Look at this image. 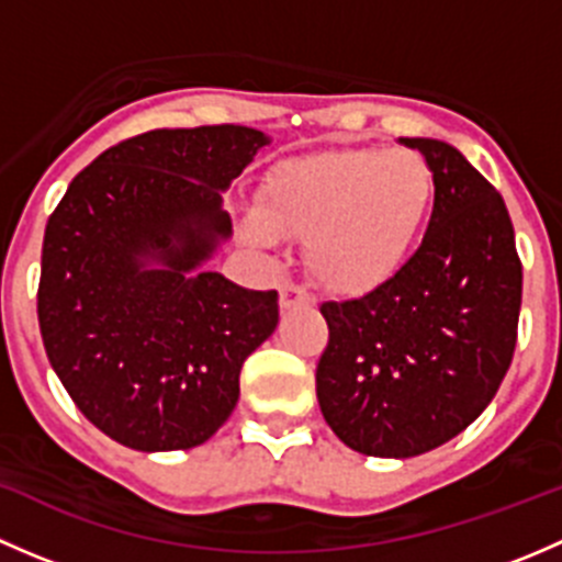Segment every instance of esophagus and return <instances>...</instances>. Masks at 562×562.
<instances>
[{
  "mask_svg": "<svg viewBox=\"0 0 562 562\" xmlns=\"http://www.w3.org/2000/svg\"><path fill=\"white\" fill-rule=\"evenodd\" d=\"M310 302H313V296H310L302 285H296V282H282L280 288L282 310H291V307H299V304H310Z\"/></svg>",
  "mask_w": 562,
  "mask_h": 562,
  "instance_id": "1",
  "label": "esophagus"
}]
</instances>
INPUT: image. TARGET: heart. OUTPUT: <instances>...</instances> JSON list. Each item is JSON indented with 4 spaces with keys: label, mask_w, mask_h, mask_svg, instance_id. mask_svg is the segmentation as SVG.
Listing matches in <instances>:
<instances>
[{
    "label": "heart",
    "mask_w": 562,
    "mask_h": 562,
    "mask_svg": "<svg viewBox=\"0 0 562 562\" xmlns=\"http://www.w3.org/2000/svg\"><path fill=\"white\" fill-rule=\"evenodd\" d=\"M435 173L416 149L315 151L263 176L245 234L304 239V266L345 296L375 291L405 266L432 212Z\"/></svg>",
    "instance_id": "1"
}]
</instances>
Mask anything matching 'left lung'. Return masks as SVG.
Returning a JSON list of instances; mask_svg holds the SVG:
<instances>
[{
  "label": "left lung",
  "instance_id": "left-lung-1",
  "mask_svg": "<svg viewBox=\"0 0 562 562\" xmlns=\"http://www.w3.org/2000/svg\"><path fill=\"white\" fill-rule=\"evenodd\" d=\"M435 173L422 247L381 288L326 302L321 413L348 449L407 459L449 443L501 389L522 307V263L501 192L446 140L402 138Z\"/></svg>",
  "mask_w": 562,
  "mask_h": 562
}]
</instances>
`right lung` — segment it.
I'll list each match as a JSON object with an SVG mask.
<instances>
[{
  "instance_id": "obj_1",
  "label": "right lung",
  "mask_w": 562,
  "mask_h": 562,
  "mask_svg": "<svg viewBox=\"0 0 562 562\" xmlns=\"http://www.w3.org/2000/svg\"><path fill=\"white\" fill-rule=\"evenodd\" d=\"M266 144L241 124L149 130L83 168L48 217L45 353L78 411L127 449L206 443L277 328V291L201 269L231 239L223 190Z\"/></svg>"
}]
</instances>
